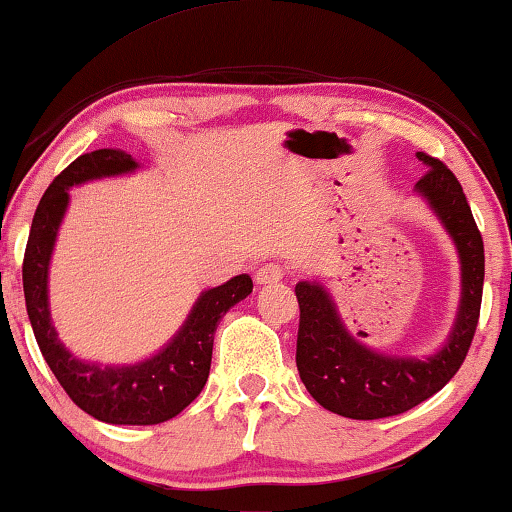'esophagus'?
<instances>
[{
    "mask_svg": "<svg viewBox=\"0 0 512 512\" xmlns=\"http://www.w3.org/2000/svg\"><path fill=\"white\" fill-rule=\"evenodd\" d=\"M282 276H285V273H282L278 264H264V266H259L257 273H255V285L257 287H271V285H276V282H280Z\"/></svg>",
    "mask_w": 512,
    "mask_h": 512,
    "instance_id": "esophagus-1",
    "label": "esophagus"
}]
</instances>
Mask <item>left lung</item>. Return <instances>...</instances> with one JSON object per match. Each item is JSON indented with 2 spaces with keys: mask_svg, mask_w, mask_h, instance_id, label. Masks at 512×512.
Returning <instances> with one entry per match:
<instances>
[{
  "mask_svg": "<svg viewBox=\"0 0 512 512\" xmlns=\"http://www.w3.org/2000/svg\"><path fill=\"white\" fill-rule=\"evenodd\" d=\"M427 167L414 193L451 236L460 257V305L444 345L423 356L377 352L354 338L338 305L319 280H301L296 368L308 393L324 409L354 421L398 416L439 393L460 370L474 340L483 299L485 250L460 181L441 163L418 151Z\"/></svg>",
  "mask_w": 512,
  "mask_h": 512,
  "instance_id": "left-lung-1",
  "label": "left lung"
}]
</instances>
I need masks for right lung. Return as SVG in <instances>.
<instances>
[{
    "mask_svg": "<svg viewBox=\"0 0 512 512\" xmlns=\"http://www.w3.org/2000/svg\"><path fill=\"white\" fill-rule=\"evenodd\" d=\"M140 170L133 156L119 149L82 154L50 183L38 202L22 264L27 315L45 363L82 411L110 425H158L181 414L207 384L213 335L220 319L253 292L248 273L223 285L204 289L181 329L156 354L135 363H98L78 358L64 342L50 317V259L73 186L121 177Z\"/></svg>",
    "mask_w": 512,
    "mask_h": 512,
    "instance_id": "right-lung-1",
    "label": "right lung"
}]
</instances>
